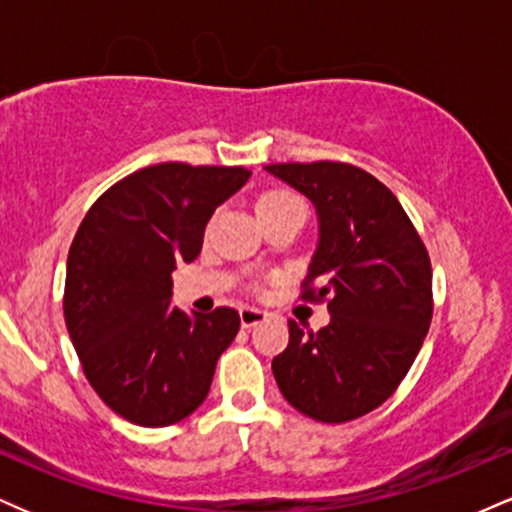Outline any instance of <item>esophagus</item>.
I'll return each mask as SVG.
<instances>
[{
	"instance_id": "1",
	"label": "esophagus",
	"mask_w": 512,
	"mask_h": 512,
	"mask_svg": "<svg viewBox=\"0 0 512 512\" xmlns=\"http://www.w3.org/2000/svg\"><path fill=\"white\" fill-rule=\"evenodd\" d=\"M267 317H269V313H264V310H260V308H248V305H245V308H240V325H243L245 330L260 325V322L267 320Z\"/></svg>"
}]
</instances>
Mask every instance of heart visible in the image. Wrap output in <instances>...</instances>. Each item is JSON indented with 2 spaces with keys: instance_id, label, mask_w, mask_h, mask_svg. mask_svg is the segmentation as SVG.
<instances>
[{
  "instance_id": "obj_1",
  "label": "heart",
  "mask_w": 512,
  "mask_h": 512,
  "mask_svg": "<svg viewBox=\"0 0 512 512\" xmlns=\"http://www.w3.org/2000/svg\"><path fill=\"white\" fill-rule=\"evenodd\" d=\"M293 207H303V204H301V199H298L289 190H267L257 197V216H260V221L267 219V216H274V214H279V211L293 209Z\"/></svg>"
}]
</instances>
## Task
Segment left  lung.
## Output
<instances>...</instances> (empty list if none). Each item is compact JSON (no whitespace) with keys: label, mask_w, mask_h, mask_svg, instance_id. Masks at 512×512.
<instances>
[{"label":"left lung","mask_w":512,"mask_h":512,"mask_svg":"<svg viewBox=\"0 0 512 512\" xmlns=\"http://www.w3.org/2000/svg\"><path fill=\"white\" fill-rule=\"evenodd\" d=\"M267 170L315 204L320 243L301 298L325 301L332 315L320 332L289 320V346L272 361L276 385L310 419L354 421L397 390L424 344L431 257L399 199L366 170L339 161Z\"/></svg>","instance_id":"8db88e82"}]
</instances>
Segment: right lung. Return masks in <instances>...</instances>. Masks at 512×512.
<instances>
[{
    "label": "right lung",
    "instance_id": "1",
    "mask_svg": "<svg viewBox=\"0 0 512 512\" xmlns=\"http://www.w3.org/2000/svg\"><path fill=\"white\" fill-rule=\"evenodd\" d=\"M250 178L243 166L158 163L93 202L72 240L64 322L88 383L122 419L178 424L209 395L216 361L240 330L233 308L190 317L170 308L219 204Z\"/></svg>",
    "mask_w": 512,
    "mask_h": 512
}]
</instances>
